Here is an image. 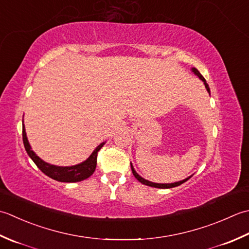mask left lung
I'll return each mask as SVG.
<instances>
[{
    "label": "left lung",
    "instance_id": "8db88e82",
    "mask_svg": "<svg viewBox=\"0 0 249 249\" xmlns=\"http://www.w3.org/2000/svg\"><path fill=\"white\" fill-rule=\"evenodd\" d=\"M191 71L192 72H194L197 77H199L203 83H204V85H205V88H206V90H207V92H211L210 91V87H209V85H207V83H206V80H205V78L203 77V76L200 74V72L199 71H197L196 68H192L191 69ZM131 169H132V173H133V175L135 176V178L138 179L139 181H141L142 184L143 185H146V186H149V187H155V188H162V189H165V188H173V187H177V186H179V185H181V184H184L185 181H187L188 180L191 176H189V177H187V178H185V179H182V180H180V181H176V182H172V184H157V182H153V181H149V180H147V179H145V178H143V177H141L138 173H136L135 172V170H134V167H133V165H132V163H131Z\"/></svg>",
    "mask_w": 249,
    "mask_h": 249
}]
</instances>
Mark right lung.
I'll return each mask as SVG.
<instances>
[{
    "instance_id": "obj_1",
    "label": "right lung",
    "mask_w": 249,
    "mask_h": 249,
    "mask_svg": "<svg viewBox=\"0 0 249 249\" xmlns=\"http://www.w3.org/2000/svg\"><path fill=\"white\" fill-rule=\"evenodd\" d=\"M22 140L24 148L27 150L30 158L33 160L35 164L37 165L38 169L43 172L45 175H47L50 178L58 180L61 182H76L88 178L93 174L96 167V158H98L99 150L102 148L105 142L101 143L96 148L93 150V153L90 155L87 160L79 164L72 165V166H57L53 164H49L39 158L36 154L32 150L31 146L29 144V141L25 133L24 124H22Z\"/></svg>"
}]
</instances>
